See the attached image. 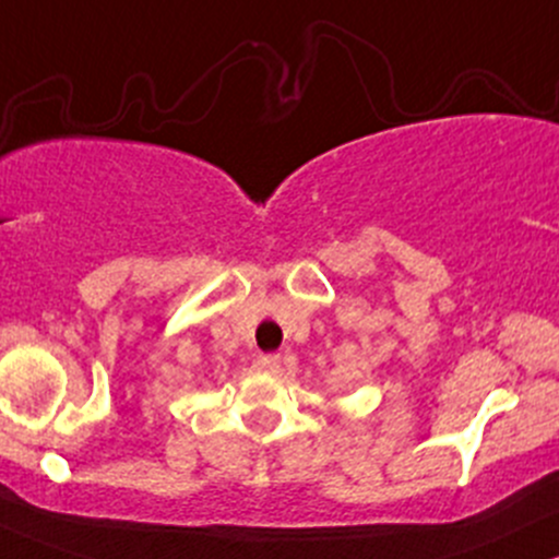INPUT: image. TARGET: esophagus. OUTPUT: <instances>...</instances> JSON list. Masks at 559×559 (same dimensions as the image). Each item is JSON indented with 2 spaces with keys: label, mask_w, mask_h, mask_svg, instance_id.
<instances>
[{
  "label": "esophagus",
  "mask_w": 559,
  "mask_h": 559,
  "mask_svg": "<svg viewBox=\"0 0 559 559\" xmlns=\"http://www.w3.org/2000/svg\"><path fill=\"white\" fill-rule=\"evenodd\" d=\"M257 369L267 371V373H278L281 371V358H278V355H273V353L260 355V358H257Z\"/></svg>",
  "instance_id": "34e87169"
}]
</instances>
